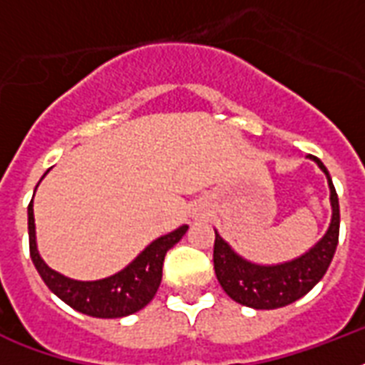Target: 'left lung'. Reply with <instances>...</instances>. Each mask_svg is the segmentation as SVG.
<instances>
[{"label": "left lung", "instance_id": "left-lung-1", "mask_svg": "<svg viewBox=\"0 0 365 365\" xmlns=\"http://www.w3.org/2000/svg\"><path fill=\"white\" fill-rule=\"evenodd\" d=\"M326 174L331 200V223L309 252L278 265H257L240 257L217 235L214 240V271L225 294L244 307L271 311L294 303L317 286L328 271L339 242V199L328 168L318 157H309Z\"/></svg>", "mask_w": 365, "mask_h": 365}]
</instances>
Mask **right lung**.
Wrapping results in <instances>:
<instances>
[{"label":"right lung","mask_w":365,"mask_h":365,"mask_svg":"<svg viewBox=\"0 0 365 365\" xmlns=\"http://www.w3.org/2000/svg\"><path fill=\"white\" fill-rule=\"evenodd\" d=\"M47 174V172H45ZM43 174V176H45ZM187 231V225L159 237L149 244L136 259L123 271L102 280H73L53 271L37 252L36 223H34V202L28 206V235H30V255L39 277L54 295L66 305L94 318H123L134 314L153 299L163 278V263L166 252L180 242Z\"/></svg>","instance_id":"obj_1"}]
</instances>
